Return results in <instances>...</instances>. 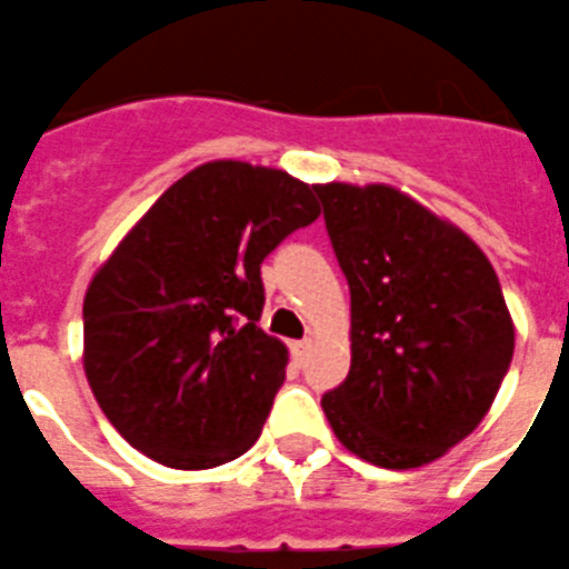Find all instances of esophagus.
<instances>
[{"label": "esophagus", "mask_w": 569, "mask_h": 569, "mask_svg": "<svg viewBox=\"0 0 569 569\" xmlns=\"http://www.w3.org/2000/svg\"><path fill=\"white\" fill-rule=\"evenodd\" d=\"M310 346H313V340H310V337H307V340L292 342V355H295V361H303V358H307V352H310Z\"/></svg>", "instance_id": "esophagus-1"}]
</instances>
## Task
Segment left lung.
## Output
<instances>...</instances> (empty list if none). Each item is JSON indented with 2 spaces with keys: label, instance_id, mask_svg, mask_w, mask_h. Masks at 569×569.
<instances>
[{
  "label": "left lung",
  "instance_id": "left-lung-1",
  "mask_svg": "<svg viewBox=\"0 0 569 569\" xmlns=\"http://www.w3.org/2000/svg\"><path fill=\"white\" fill-rule=\"evenodd\" d=\"M352 295V367L322 397L333 436L372 466L420 468L487 418L513 319L471 238L390 184H316Z\"/></svg>",
  "mask_w": 569,
  "mask_h": 569
}]
</instances>
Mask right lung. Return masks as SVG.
<instances>
[{
	"label": "right lung",
	"mask_w": 569,
	"mask_h": 569,
	"mask_svg": "<svg viewBox=\"0 0 569 569\" xmlns=\"http://www.w3.org/2000/svg\"><path fill=\"white\" fill-rule=\"evenodd\" d=\"M283 169H190L98 268L82 301V370L128 445L199 471L253 448L289 352L259 328L262 259L319 217Z\"/></svg>",
	"instance_id": "obj_1"
}]
</instances>
